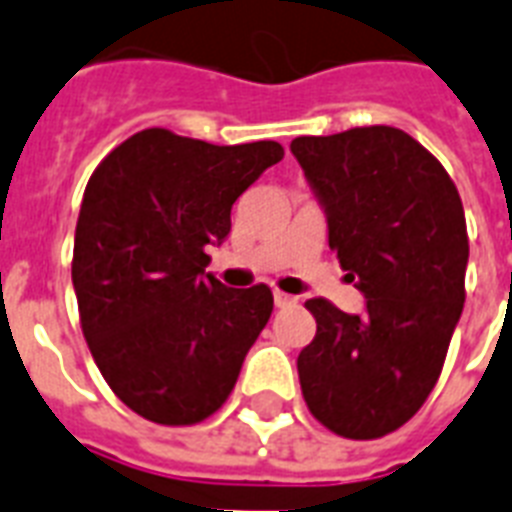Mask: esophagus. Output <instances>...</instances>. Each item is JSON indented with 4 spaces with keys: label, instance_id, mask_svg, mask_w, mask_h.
<instances>
[{
    "label": "esophagus",
    "instance_id": "34e87169",
    "mask_svg": "<svg viewBox=\"0 0 512 512\" xmlns=\"http://www.w3.org/2000/svg\"><path fill=\"white\" fill-rule=\"evenodd\" d=\"M273 302H276V307H289L294 302V297H289L284 292H273Z\"/></svg>",
    "mask_w": 512,
    "mask_h": 512
}]
</instances>
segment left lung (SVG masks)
<instances>
[{"label": "left lung", "instance_id": "8db88e82", "mask_svg": "<svg viewBox=\"0 0 512 512\" xmlns=\"http://www.w3.org/2000/svg\"><path fill=\"white\" fill-rule=\"evenodd\" d=\"M292 155L328 223V247L363 292L360 315L307 299L318 331L297 357L310 413L378 439L418 413L465 302L468 231L442 162L392 126L299 136Z\"/></svg>", "mask_w": 512, "mask_h": 512}]
</instances>
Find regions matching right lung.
Wrapping results in <instances>:
<instances>
[{"instance_id":"add662e5","label":"right lung","mask_w":512,"mask_h":512,"mask_svg":"<svg viewBox=\"0 0 512 512\" xmlns=\"http://www.w3.org/2000/svg\"><path fill=\"white\" fill-rule=\"evenodd\" d=\"M281 157L278 141L218 147L147 128L91 173L73 289L94 363L141 418L191 426L234 389L273 294L215 281L205 247L226 242L234 202Z\"/></svg>"}]
</instances>
